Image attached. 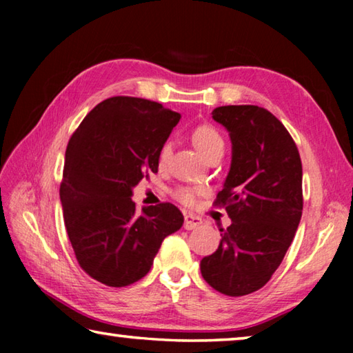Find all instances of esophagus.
<instances>
[{
  "label": "esophagus",
  "mask_w": 353,
  "mask_h": 353,
  "mask_svg": "<svg viewBox=\"0 0 353 353\" xmlns=\"http://www.w3.org/2000/svg\"><path fill=\"white\" fill-rule=\"evenodd\" d=\"M202 224V219L199 216H196L193 213H187L185 214V221H183V227L187 230H193L196 227Z\"/></svg>",
  "instance_id": "esophagus-1"
}]
</instances>
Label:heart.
I'll use <instances>...</instances> for the list:
<instances>
[{"label": "heart", "instance_id": "heart-1", "mask_svg": "<svg viewBox=\"0 0 353 353\" xmlns=\"http://www.w3.org/2000/svg\"><path fill=\"white\" fill-rule=\"evenodd\" d=\"M191 140H193L194 146L198 148V151L202 154V157L210 159L213 155L224 154V140L221 134L213 126H208V124H202V126L196 128L193 132H191ZM171 155V145L170 143H165V145L160 148L157 154V163L160 168H165V165L168 163ZM174 198L182 202L185 205L194 204L196 194H198V190L190 188V187H179L174 190Z\"/></svg>", "mask_w": 353, "mask_h": 353}]
</instances>
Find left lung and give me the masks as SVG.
I'll list each match as a JSON object with an SVG mask.
<instances>
[{
  "instance_id": "obj_1",
  "label": "left lung",
  "mask_w": 353,
  "mask_h": 353,
  "mask_svg": "<svg viewBox=\"0 0 353 353\" xmlns=\"http://www.w3.org/2000/svg\"><path fill=\"white\" fill-rule=\"evenodd\" d=\"M212 117L229 132L230 170L216 204L232 224L216 252L201 260L205 282L225 296L265 286L282 263L302 216V162L294 140L259 105H223Z\"/></svg>"
}]
</instances>
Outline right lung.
<instances>
[{"label": "right lung", "instance_id": "obj_1", "mask_svg": "<svg viewBox=\"0 0 353 353\" xmlns=\"http://www.w3.org/2000/svg\"><path fill=\"white\" fill-rule=\"evenodd\" d=\"M181 115L154 101L113 97L99 103L71 135L61 202L79 265L113 288L149 272L165 236L183 214L165 202L137 212L134 187L157 172V154Z\"/></svg>", "mask_w": 353, "mask_h": 353}]
</instances>
